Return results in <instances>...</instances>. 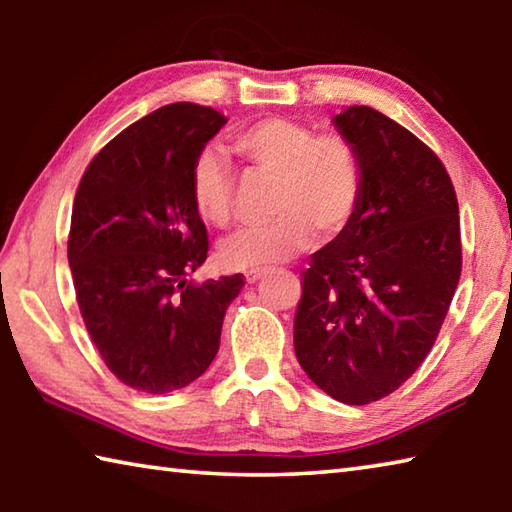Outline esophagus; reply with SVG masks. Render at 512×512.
Here are the masks:
<instances>
[{"label":"esophagus","mask_w":512,"mask_h":512,"mask_svg":"<svg viewBox=\"0 0 512 512\" xmlns=\"http://www.w3.org/2000/svg\"><path fill=\"white\" fill-rule=\"evenodd\" d=\"M264 275V271H259V268H255V271H248L246 273V282L248 284H255V282H259V277Z\"/></svg>","instance_id":"1"}]
</instances>
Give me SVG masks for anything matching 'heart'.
Returning <instances> with one entry per match:
<instances>
[{
  "mask_svg": "<svg viewBox=\"0 0 512 512\" xmlns=\"http://www.w3.org/2000/svg\"><path fill=\"white\" fill-rule=\"evenodd\" d=\"M235 151L248 176L271 178L268 214L273 219L223 241L221 262L255 271L287 262L305 250L311 232L334 239L348 228L363 189L361 160L341 135H316L287 117H268L241 131ZM189 192L201 219L223 228L235 216L237 178L223 155L205 149L189 171Z\"/></svg>",
  "mask_w": 512,
  "mask_h": 512,
  "instance_id": "obj_1",
  "label": "heart"
}]
</instances>
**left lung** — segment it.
Returning a JSON list of instances; mask_svg holds the SVG:
<instances>
[{
    "label": "left lung",
    "instance_id": "obj_1",
    "mask_svg": "<svg viewBox=\"0 0 512 512\" xmlns=\"http://www.w3.org/2000/svg\"><path fill=\"white\" fill-rule=\"evenodd\" d=\"M332 124L359 153L361 201L311 255L293 345L320 391L361 406L427 359L461 277V223L443 162L404 126L368 106Z\"/></svg>",
    "mask_w": 512,
    "mask_h": 512
}]
</instances>
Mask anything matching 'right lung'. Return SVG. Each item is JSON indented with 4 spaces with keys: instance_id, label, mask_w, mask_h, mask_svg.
<instances>
[{
    "instance_id": "1",
    "label": "right lung",
    "mask_w": 512,
    "mask_h": 512,
    "mask_svg": "<svg viewBox=\"0 0 512 512\" xmlns=\"http://www.w3.org/2000/svg\"><path fill=\"white\" fill-rule=\"evenodd\" d=\"M219 110L171 103L94 155L76 189L67 259L92 343L135 391L171 393L210 368L244 275L203 284L207 259L189 171L225 126Z\"/></svg>"
}]
</instances>
